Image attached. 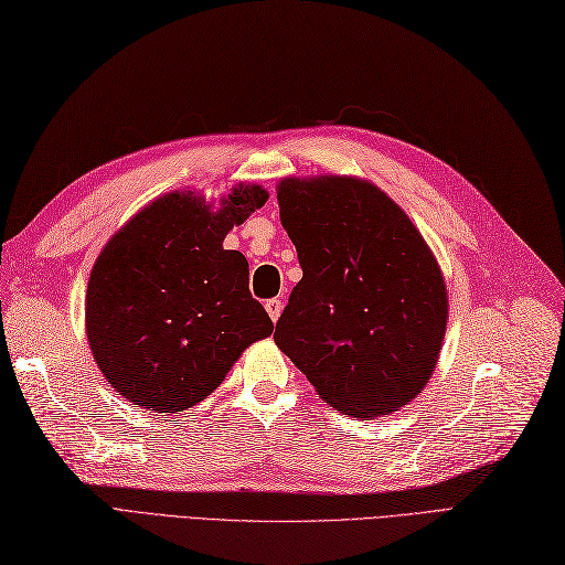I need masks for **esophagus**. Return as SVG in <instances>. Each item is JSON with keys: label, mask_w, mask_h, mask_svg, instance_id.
Returning a JSON list of instances; mask_svg holds the SVG:
<instances>
[{"label": "esophagus", "mask_w": 565, "mask_h": 565, "mask_svg": "<svg viewBox=\"0 0 565 565\" xmlns=\"http://www.w3.org/2000/svg\"><path fill=\"white\" fill-rule=\"evenodd\" d=\"M266 311H268V316H270V321L275 323L280 319V313H282V301L280 299H268L266 301Z\"/></svg>", "instance_id": "obj_1"}]
</instances>
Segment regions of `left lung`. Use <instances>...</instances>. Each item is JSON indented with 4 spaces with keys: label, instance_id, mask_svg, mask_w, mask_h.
<instances>
[{
    "label": "left lung",
    "instance_id": "obj_1",
    "mask_svg": "<svg viewBox=\"0 0 565 565\" xmlns=\"http://www.w3.org/2000/svg\"><path fill=\"white\" fill-rule=\"evenodd\" d=\"M275 191L305 270L275 345L345 415L381 417L412 403L448 326L446 280L422 232L362 177H285Z\"/></svg>",
    "mask_w": 565,
    "mask_h": 565
}]
</instances>
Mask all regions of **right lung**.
Here are the masks:
<instances>
[{"mask_svg":"<svg viewBox=\"0 0 565 565\" xmlns=\"http://www.w3.org/2000/svg\"><path fill=\"white\" fill-rule=\"evenodd\" d=\"M268 201L235 184L209 203L170 191L129 217L95 258L86 290V335L109 386L141 409L174 412L205 401L242 352L273 333L249 292L244 254L227 232Z\"/></svg>","mask_w":565,"mask_h":565,"instance_id":"1","label":"right lung"}]
</instances>
